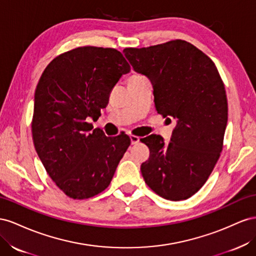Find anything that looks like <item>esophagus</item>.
<instances>
[{
    "label": "esophagus",
    "instance_id": "34e87169",
    "mask_svg": "<svg viewBox=\"0 0 256 256\" xmlns=\"http://www.w3.org/2000/svg\"><path fill=\"white\" fill-rule=\"evenodd\" d=\"M130 144H136L140 142V137L135 136V135H130Z\"/></svg>",
    "mask_w": 256,
    "mask_h": 256
}]
</instances>
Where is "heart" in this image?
Returning a JSON list of instances; mask_svg holds the SVG:
<instances>
[{
	"label": "heart",
	"instance_id": "obj_1",
	"mask_svg": "<svg viewBox=\"0 0 256 256\" xmlns=\"http://www.w3.org/2000/svg\"><path fill=\"white\" fill-rule=\"evenodd\" d=\"M135 76H137V75H135Z\"/></svg>",
	"mask_w": 256,
	"mask_h": 256
}]
</instances>
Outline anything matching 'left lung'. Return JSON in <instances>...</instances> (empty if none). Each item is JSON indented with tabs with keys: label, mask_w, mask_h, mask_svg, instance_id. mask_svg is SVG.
Returning a JSON list of instances; mask_svg holds the SVG:
<instances>
[{
	"label": "left lung",
	"mask_w": 256,
	"mask_h": 256,
	"mask_svg": "<svg viewBox=\"0 0 256 256\" xmlns=\"http://www.w3.org/2000/svg\"><path fill=\"white\" fill-rule=\"evenodd\" d=\"M123 52L150 79L158 112L177 120L168 144L158 135L140 140L150 150L140 166L144 182L165 200H186L205 184L223 149L228 108L221 76L208 56L182 40Z\"/></svg>",
	"instance_id": "1"
}]
</instances>
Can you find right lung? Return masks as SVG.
Here are the masks:
<instances>
[{
    "label": "right lung",
    "mask_w": 256,
    "mask_h": 256,
    "mask_svg": "<svg viewBox=\"0 0 256 256\" xmlns=\"http://www.w3.org/2000/svg\"><path fill=\"white\" fill-rule=\"evenodd\" d=\"M130 70L116 49L84 46L54 58L40 78L34 147L49 177L70 198L103 192L130 144L128 135L107 137L88 122L98 119L112 88Z\"/></svg>",
    "instance_id": "1"
}]
</instances>
